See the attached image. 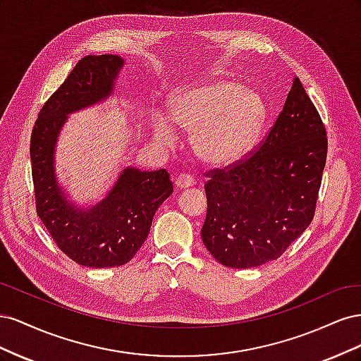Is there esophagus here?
<instances>
[{"mask_svg": "<svg viewBox=\"0 0 361 361\" xmlns=\"http://www.w3.org/2000/svg\"><path fill=\"white\" fill-rule=\"evenodd\" d=\"M174 183H176L178 188H190L194 185V178L190 176V174H179V176L176 178V180H174Z\"/></svg>", "mask_w": 361, "mask_h": 361, "instance_id": "obj_1", "label": "esophagus"}]
</instances>
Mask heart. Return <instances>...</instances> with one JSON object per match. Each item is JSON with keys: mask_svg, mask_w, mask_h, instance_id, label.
<instances>
[{"mask_svg": "<svg viewBox=\"0 0 361 361\" xmlns=\"http://www.w3.org/2000/svg\"><path fill=\"white\" fill-rule=\"evenodd\" d=\"M265 116V104L256 92L235 81L218 80L180 93L171 114L157 110L152 128L161 146L174 147L180 126L192 133V149L203 162L228 166L255 145Z\"/></svg>", "mask_w": 361, "mask_h": 361, "instance_id": "heart-1", "label": "heart"}]
</instances>
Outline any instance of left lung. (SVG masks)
<instances>
[{"label": "left lung", "instance_id": "8db88e82", "mask_svg": "<svg viewBox=\"0 0 361 361\" xmlns=\"http://www.w3.org/2000/svg\"><path fill=\"white\" fill-rule=\"evenodd\" d=\"M326 133L295 76L285 106L253 154L206 173L202 239L228 268L276 260L313 220L326 161Z\"/></svg>", "mask_w": 361, "mask_h": 361}]
</instances>
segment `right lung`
<instances>
[{
  "mask_svg": "<svg viewBox=\"0 0 361 361\" xmlns=\"http://www.w3.org/2000/svg\"><path fill=\"white\" fill-rule=\"evenodd\" d=\"M123 63L113 54L81 59L42 106L30 140L37 215L63 253L89 268L128 264L146 241L157 209L173 192L167 170L126 167L105 199L81 207L57 180L54 152L68 116L105 101Z\"/></svg>",
  "mask_w": 361,
  "mask_h": 361,
  "instance_id": "add662e5",
  "label": "right lung"
}]
</instances>
